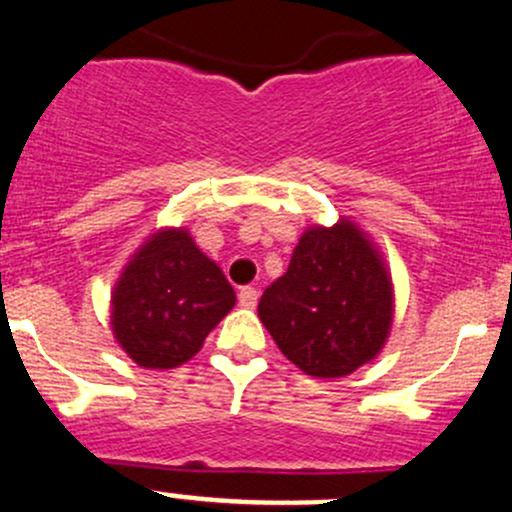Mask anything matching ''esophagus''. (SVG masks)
<instances>
[{
	"instance_id": "1",
	"label": "esophagus",
	"mask_w": 512,
	"mask_h": 512,
	"mask_svg": "<svg viewBox=\"0 0 512 512\" xmlns=\"http://www.w3.org/2000/svg\"><path fill=\"white\" fill-rule=\"evenodd\" d=\"M257 289L255 286H243V289H240V294H238V303L243 308H255L257 306Z\"/></svg>"
}]
</instances>
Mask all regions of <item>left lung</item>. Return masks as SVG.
<instances>
[{
    "label": "left lung",
    "mask_w": 512,
    "mask_h": 512,
    "mask_svg": "<svg viewBox=\"0 0 512 512\" xmlns=\"http://www.w3.org/2000/svg\"><path fill=\"white\" fill-rule=\"evenodd\" d=\"M393 313L384 252L347 216L303 230L289 269L257 306L282 355L313 379H342L379 357Z\"/></svg>",
    "instance_id": "8db88e82"
}]
</instances>
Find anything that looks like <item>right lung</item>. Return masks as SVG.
Wrapping results in <instances>:
<instances>
[{
	"instance_id": "obj_1",
	"label": "right lung",
	"mask_w": 512,
	"mask_h": 512,
	"mask_svg": "<svg viewBox=\"0 0 512 512\" xmlns=\"http://www.w3.org/2000/svg\"><path fill=\"white\" fill-rule=\"evenodd\" d=\"M235 306L223 269L187 228L153 230L123 265L109 320L119 347L143 369H177Z\"/></svg>"
}]
</instances>
